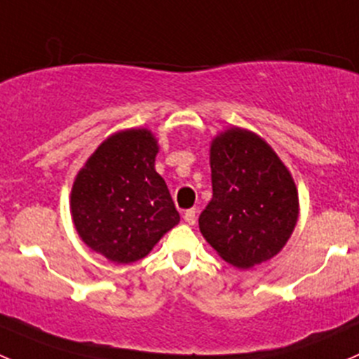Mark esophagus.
I'll return each mask as SVG.
<instances>
[{
  "instance_id": "esophagus-1",
  "label": "esophagus",
  "mask_w": 359,
  "mask_h": 359,
  "mask_svg": "<svg viewBox=\"0 0 359 359\" xmlns=\"http://www.w3.org/2000/svg\"><path fill=\"white\" fill-rule=\"evenodd\" d=\"M184 220H186L189 226H194V224H196V210L194 208L186 210V213H184Z\"/></svg>"
}]
</instances>
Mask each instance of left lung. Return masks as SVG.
<instances>
[{"instance_id":"left-lung-1","label":"left lung","mask_w":359,"mask_h":359,"mask_svg":"<svg viewBox=\"0 0 359 359\" xmlns=\"http://www.w3.org/2000/svg\"><path fill=\"white\" fill-rule=\"evenodd\" d=\"M213 196L200 231L226 262L247 269L276 255L299 217L293 179L255 133L231 128L210 149Z\"/></svg>"}]
</instances>
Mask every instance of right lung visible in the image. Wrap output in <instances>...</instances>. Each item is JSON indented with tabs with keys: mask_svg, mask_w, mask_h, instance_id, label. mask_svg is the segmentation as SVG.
I'll return each instance as SVG.
<instances>
[{
	"mask_svg": "<svg viewBox=\"0 0 359 359\" xmlns=\"http://www.w3.org/2000/svg\"><path fill=\"white\" fill-rule=\"evenodd\" d=\"M158 144L147 130L104 140L78 173L72 220L81 240L116 264L142 259L177 226L179 212L154 170Z\"/></svg>",
	"mask_w": 359,
	"mask_h": 359,
	"instance_id": "obj_1",
	"label": "right lung"
}]
</instances>
